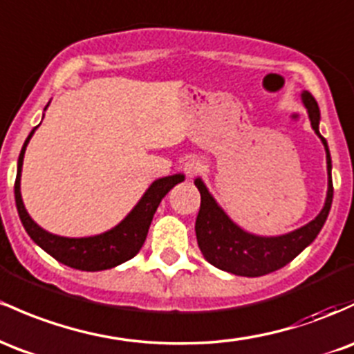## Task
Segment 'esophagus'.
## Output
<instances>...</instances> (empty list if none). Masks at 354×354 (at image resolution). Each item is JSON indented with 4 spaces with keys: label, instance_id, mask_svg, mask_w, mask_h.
Wrapping results in <instances>:
<instances>
[{
    "label": "esophagus",
    "instance_id": "obj_1",
    "mask_svg": "<svg viewBox=\"0 0 354 354\" xmlns=\"http://www.w3.org/2000/svg\"><path fill=\"white\" fill-rule=\"evenodd\" d=\"M203 169H205L203 161H201V159H198V158H188L185 161V165H183V171H185L186 176H188V178L196 176V174H200Z\"/></svg>",
    "mask_w": 354,
    "mask_h": 354
}]
</instances>
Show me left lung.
<instances>
[{"instance_id":"left-lung-1","label":"left lung","mask_w":354,"mask_h":354,"mask_svg":"<svg viewBox=\"0 0 354 354\" xmlns=\"http://www.w3.org/2000/svg\"><path fill=\"white\" fill-rule=\"evenodd\" d=\"M302 102L308 109L310 126L314 133L321 138L326 149V162H328V195L324 207L313 221L304 227L279 236H260L248 234L239 225L230 220V216L221 209L209 195V192L200 178L195 185L201 195L200 212H198L195 230L198 247L203 257L216 269L242 275V277H260L270 272L282 269L290 260H294L309 243L314 242L322 225L329 215L333 203V178H331V154L326 139L319 133L321 112L316 99L304 91L301 94Z\"/></svg>"}]
</instances>
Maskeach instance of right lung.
<instances>
[{
  "mask_svg": "<svg viewBox=\"0 0 354 354\" xmlns=\"http://www.w3.org/2000/svg\"><path fill=\"white\" fill-rule=\"evenodd\" d=\"M46 107H48V104H46ZM35 131H37V127H33V131L28 134L25 145L21 147V153H19L18 158L17 181H15V201H17L18 215L30 239L38 247L44 248L46 254L57 259L58 262L79 270H106L133 259L145 243L147 230H149V225L153 221L159 203L174 185L181 183L185 180L183 174H173V176L159 178V180L154 181L146 189V193L138 201V205L131 209L129 215L119 225L104 232V234L84 236V239H68V236L53 235L41 227H38L32 220L25 205H23L21 192H19L23 158H25L26 146H28Z\"/></svg>",
  "mask_w": 354,
  "mask_h": 354,
  "instance_id": "obj_1",
  "label": "right lung"
}]
</instances>
